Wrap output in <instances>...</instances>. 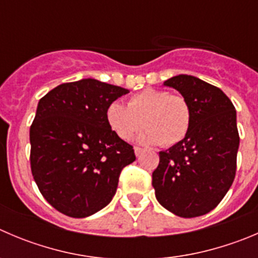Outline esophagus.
Masks as SVG:
<instances>
[{
	"instance_id": "1",
	"label": "esophagus",
	"mask_w": 258,
	"mask_h": 258,
	"mask_svg": "<svg viewBox=\"0 0 258 258\" xmlns=\"http://www.w3.org/2000/svg\"><path fill=\"white\" fill-rule=\"evenodd\" d=\"M142 152H143V149L139 148V147H136V148H134V153H136V156H137V157L141 156Z\"/></svg>"
}]
</instances>
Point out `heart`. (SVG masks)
Here are the masks:
<instances>
[{
    "instance_id": "1",
    "label": "heart",
    "mask_w": 258,
    "mask_h": 258,
    "mask_svg": "<svg viewBox=\"0 0 258 258\" xmlns=\"http://www.w3.org/2000/svg\"><path fill=\"white\" fill-rule=\"evenodd\" d=\"M105 116L112 133L121 141L132 139L144 126L147 131L139 137L141 143L168 147L187 136L191 107L180 95L144 88L127 100V106L119 101L109 104Z\"/></svg>"
}]
</instances>
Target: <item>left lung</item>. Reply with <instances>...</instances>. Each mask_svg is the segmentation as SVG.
Masks as SVG:
<instances>
[{
  "instance_id": "obj_1",
  "label": "left lung",
  "mask_w": 258,
  "mask_h": 258,
  "mask_svg": "<svg viewBox=\"0 0 258 258\" xmlns=\"http://www.w3.org/2000/svg\"><path fill=\"white\" fill-rule=\"evenodd\" d=\"M191 107V125L181 142L159 152L152 185L159 204L175 215L195 218L219 204L232 186L239 136L232 101L220 88L194 76L164 81Z\"/></svg>"
}]
</instances>
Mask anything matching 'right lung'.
I'll use <instances>...</instances> for the list:
<instances>
[{
	"label": "right lung",
	"mask_w": 258,
	"mask_h": 258,
	"mask_svg": "<svg viewBox=\"0 0 258 258\" xmlns=\"http://www.w3.org/2000/svg\"><path fill=\"white\" fill-rule=\"evenodd\" d=\"M126 88L94 78L62 83L44 97L30 126V166L39 191L62 214L85 218L109 204L131 144L106 122L107 106Z\"/></svg>",
	"instance_id": "obj_1"
}]
</instances>
